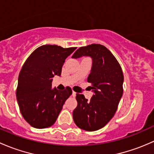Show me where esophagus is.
I'll use <instances>...</instances> for the list:
<instances>
[{
    "label": "esophagus",
    "mask_w": 154,
    "mask_h": 154,
    "mask_svg": "<svg viewBox=\"0 0 154 154\" xmlns=\"http://www.w3.org/2000/svg\"><path fill=\"white\" fill-rule=\"evenodd\" d=\"M72 95H73V97H75V96H76V92H75V91H72Z\"/></svg>",
    "instance_id": "esophagus-1"
}]
</instances>
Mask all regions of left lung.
<instances>
[{"instance_id": "8db88e82", "label": "left lung", "mask_w": 154, "mask_h": 154, "mask_svg": "<svg viewBox=\"0 0 154 154\" xmlns=\"http://www.w3.org/2000/svg\"><path fill=\"white\" fill-rule=\"evenodd\" d=\"M89 56L92 67L87 81L94 94L91 100L77 94V106L73 111L76 125L86 131H95L104 127L114 116L123 94L124 74L120 64L105 46L91 44L80 47L72 58Z\"/></svg>"}]
</instances>
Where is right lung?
I'll return each instance as SVG.
<instances>
[{"instance_id":"add662e5","label":"right lung","mask_w":154,"mask_h":154,"mask_svg":"<svg viewBox=\"0 0 154 154\" xmlns=\"http://www.w3.org/2000/svg\"><path fill=\"white\" fill-rule=\"evenodd\" d=\"M77 48L45 45L35 50L25 61L18 76L16 97L23 118L32 127L47 128L55 123L66 100L72 94L67 86L60 91L52 78L60 76L65 60Z\"/></svg>"}]
</instances>
